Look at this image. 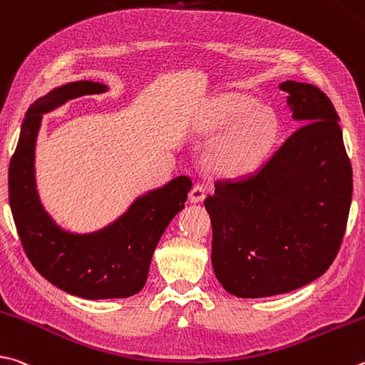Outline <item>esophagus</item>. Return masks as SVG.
I'll return each mask as SVG.
<instances>
[{"instance_id": "obj_1", "label": "esophagus", "mask_w": 365, "mask_h": 365, "mask_svg": "<svg viewBox=\"0 0 365 365\" xmlns=\"http://www.w3.org/2000/svg\"><path fill=\"white\" fill-rule=\"evenodd\" d=\"M204 197H205V188L202 187V185H195V187L190 191L191 202H202Z\"/></svg>"}]
</instances>
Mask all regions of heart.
<instances>
[{
    "label": "heart",
    "mask_w": 365,
    "mask_h": 365,
    "mask_svg": "<svg viewBox=\"0 0 365 365\" xmlns=\"http://www.w3.org/2000/svg\"><path fill=\"white\" fill-rule=\"evenodd\" d=\"M212 125L215 129L230 128L210 153L212 163L225 174H244L255 169L277 135L274 115L257 108L254 98L241 92H228L218 98Z\"/></svg>",
    "instance_id": "1"
}]
</instances>
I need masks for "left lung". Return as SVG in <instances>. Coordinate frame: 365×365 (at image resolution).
Instances as JSON below:
<instances>
[{
  "label": "left lung",
  "instance_id": "1",
  "mask_svg": "<svg viewBox=\"0 0 365 365\" xmlns=\"http://www.w3.org/2000/svg\"><path fill=\"white\" fill-rule=\"evenodd\" d=\"M279 88L303 125L260 169L217 180L204 201L212 267L223 289L241 298L292 292L326 273L353 196V169L330 98L292 79Z\"/></svg>",
  "mask_w": 365,
  "mask_h": 365
}]
</instances>
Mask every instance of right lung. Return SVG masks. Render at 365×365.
Instances as JSON below:
<instances>
[{
  "instance_id": "obj_1",
  "label": "right lung",
  "mask_w": 365,
  "mask_h": 365,
  "mask_svg": "<svg viewBox=\"0 0 365 365\" xmlns=\"http://www.w3.org/2000/svg\"><path fill=\"white\" fill-rule=\"evenodd\" d=\"M107 91V84L84 79L39 97L26 111L9 164V204L25 254L51 284L88 300L140 292L158 242L185 207L193 185L188 177H175L137 196L116 220L89 233L70 231L52 218L36 187L35 153L43 115L73 98Z\"/></svg>"
}]
</instances>
